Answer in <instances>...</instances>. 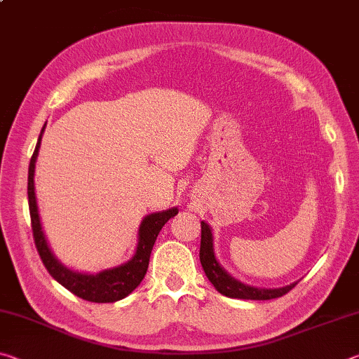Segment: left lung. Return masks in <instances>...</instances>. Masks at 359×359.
Instances as JSON below:
<instances>
[{"instance_id": "8db88e82", "label": "left lung", "mask_w": 359, "mask_h": 359, "mask_svg": "<svg viewBox=\"0 0 359 359\" xmlns=\"http://www.w3.org/2000/svg\"><path fill=\"white\" fill-rule=\"evenodd\" d=\"M199 259H201L203 269L210 283L214 285L218 293L228 297L253 301L274 299V297L287 294L290 290H293L297 285V282H294L282 288H255L250 287V285L236 280V278L231 277L217 261L214 252V236H212V229L205 222H201V248H199Z\"/></svg>"}]
</instances>
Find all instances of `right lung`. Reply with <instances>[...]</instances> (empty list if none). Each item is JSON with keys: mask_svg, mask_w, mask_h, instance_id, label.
I'll return each mask as SVG.
<instances>
[{"mask_svg": "<svg viewBox=\"0 0 359 359\" xmlns=\"http://www.w3.org/2000/svg\"><path fill=\"white\" fill-rule=\"evenodd\" d=\"M46 128V125H44ZM44 128L41 130V135L36 144V149L33 151L32 160H29L28 168V205H29V217H32V229L33 238L38 253L44 263L46 269L58 283H62L66 290L71 293L82 297L85 301L90 302H115L123 299V297L133 293L147 272L149 259L151 248H154L155 241L160 234L161 228L165 223L177 215V208L155 212V214L147 215L142 220L141 226H139L137 233V247L136 253L133 255L130 261H126L121 266L112 267V269H106L100 272V274H81V272H74L63 266L52 253L50 247L47 244V239L42 231L38 203H36V193H34V166L36 158L39 154L41 139Z\"/></svg>", "mask_w": 359, "mask_h": 359, "instance_id": "obj_1", "label": "right lung"}]
</instances>
